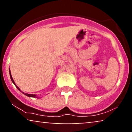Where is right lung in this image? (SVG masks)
Returning <instances> with one entry per match:
<instances>
[{"label":"right lung","instance_id":"add662e5","mask_svg":"<svg viewBox=\"0 0 132 132\" xmlns=\"http://www.w3.org/2000/svg\"><path fill=\"white\" fill-rule=\"evenodd\" d=\"M9 71H10V77H11V80H12V83H13V84H14V85H15V86H16V88H17V89L19 90V91H20V88H19V87H18V86H17V85H16V84H15V82H14V80H13V79H12V77L10 69H9ZM22 93H23V94H24L25 95H26V96H28V97H34V98H38V97L37 96V95H35V94H30L24 93H23V92H22Z\"/></svg>","mask_w":132,"mask_h":132}]
</instances>
